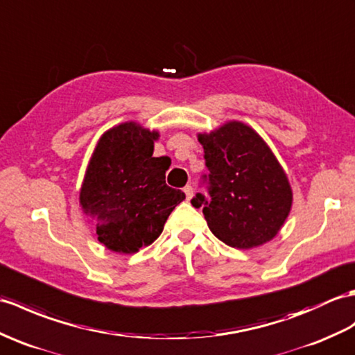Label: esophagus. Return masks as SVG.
Masks as SVG:
<instances>
[{
	"mask_svg": "<svg viewBox=\"0 0 355 355\" xmlns=\"http://www.w3.org/2000/svg\"><path fill=\"white\" fill-rule=\"evenodd\" d=\"M184 193H186L187 201H191L192 196H193V187H192V186H186V187H184Z\"/></svg>",
	"mask_w": 355,
	"mask_h": 355,
	"instance_id": "obj_1",
	"label": "esophagus"
}]
</instances>
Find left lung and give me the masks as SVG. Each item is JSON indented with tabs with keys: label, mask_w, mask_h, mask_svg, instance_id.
<instances>
[{
	"label": "left lung",
	"mask_w": 355,
	"mask_h": 355,
	"mask_svg": "<svg viewBox=\"0 0 355 355\" xmlns=\"http://www.w3.org/2000/svg\"><path fill=\"white\" fill-rule=\"evenodd\" d=\"M209 168L210 201L198 193L210 232L232 248L251 250L274 239L293 201L286 172L263 137L241 121L198 133Z\"/></svg>",
	"instance_id": "left-lung-1"
}]
</instances>
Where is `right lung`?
<instances>
[{"label": "right lung", "instance_id": "right-lung-1", "mask_svg": "<svg viewBox=\"0 0 355 355\" xmlns=\"http://www.w3.org/2000/svg\"><path fill=\"white\" fill-rule=\"evenodd\" d=\"M159 131L135 121L114 125L98 140L89 160L80 205L107 250L135 254L157 239L184 192L166 184L169 162L153 157Z\"/></svg>", "mask_w": 355, "mask_h": 355}]
</instances>
